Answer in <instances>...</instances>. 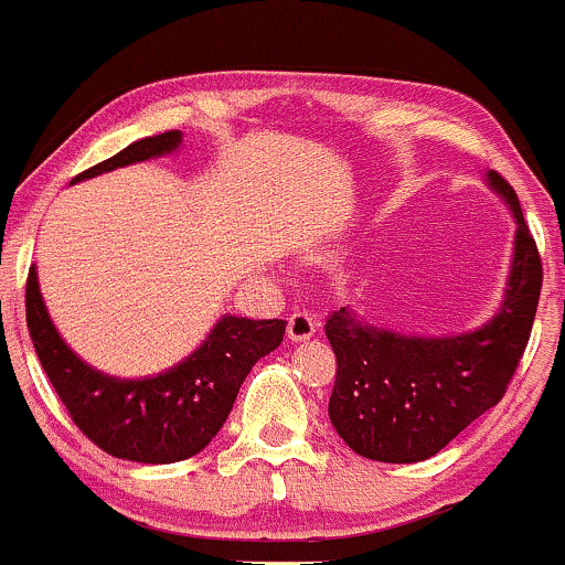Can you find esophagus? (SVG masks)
I'll return each mask as SVG.
<instances>
[{
	"instance_id": "esophagus-1",
	"label": "esophagus",
	"mask_w": 565,
	"mask_h": 565,
	"mask_svg": "<svg viewBox=\"0 0 565 565\" xmlns=\"http://www.w3.org/2000/svg\"><path fill=\"white\" fill-rule=\"evenodd\" d=\"M317 331V317L309 312L307 307H299V309H294V312H290V317H288V335L294 341H303V339H309V335H312Z\"/></svg>"
}]
</instances>
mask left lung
Listing matches in <instances>:
<instances>
[{"label":"left lung","instance_id":"obj_1","mask_svg":"<svg viewBox=\"0 0 565 565\" xmlns=\"http://www.w3.org/2000/svg\"><path fill=\"white\" fill-rule=\"evenodd\" d=\"M488 181L518 221L504 303L483 328L419 339L360 322L335 309L326 335L335 354L328 403L335 433L354 454L390 465L424 461L504 397L531 339L542 290V258L515 189L497 170Z\"/></svg>","mask_w":565,"mask_h":565}]
</instances>
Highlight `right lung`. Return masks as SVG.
Returning a JSON list of instances; mask_svg holds the SVG:
<instances>
[{
	"label": "right lung",
	"instance_id": "right-lung-1",
	"mask_svg": "<svg viewBox=\"0 0 565 565\" xmlns=\"http://www.w3.org/2000/svg\"><path fill=\"white\" fill-rule=\"evenodd\" d=\"M181 143L179 130L141 138L77 179L160 157ZM26 326L36 358L79 433L100 451L141 465H173L218 435L250 367L280 347L285 320L221 317L198 352L154 379H114L63 344L40 296L34 266L26 280Z\"/></svg>",
	"mask_w": 565,
	"mask_h": 565
}]
</instances>
